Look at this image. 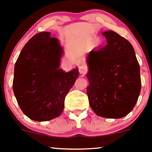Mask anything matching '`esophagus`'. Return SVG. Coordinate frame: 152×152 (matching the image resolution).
<instances>
[{
    "label": "esophagus",
    "mask_w": 152,
    "mask_h": 152,
    "mask_svg": "<svg viewBox=\"0 0 152 152\" xmlns=\"http://www.w3.org/2000/svg\"><path fill=\"white\" fill-rule=\"evenodd\" d=\"M78 69H79V72L80 73V74H83V75L85 74V73L87 72V71H88V68H87L84 65L79 66V67H78Z\"/></svg>",
    "instance_id": "34e87169"
}]
</instances>
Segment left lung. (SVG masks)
<instances>
[{"mask_svg":"<svg viewBox=\"0 0 152 152\" xmlns=\"http://www.w3.org/2000/svg\"><path fill=\"white\" fill-rule=\"evenodd\" d=\"M105 47L88 57L87 88L91 108L99 116L120 118L135 106L141 92L140 67L130 42L113 31L103 33Z\"/></svg>","mask_w":152,"mask_h":152,"instance_id":"left-lung-1","label":"left lung"}]
</instances>
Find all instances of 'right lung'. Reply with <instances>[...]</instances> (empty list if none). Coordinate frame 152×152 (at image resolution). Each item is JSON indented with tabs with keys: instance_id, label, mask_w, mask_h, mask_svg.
<instances>
[{
	"instance_id": "right-lung-1",
	"label": "right lung",
	"mask_w": 152,
	"mask_h": 152,
	"mask_svg": "<svg viewBox=\"0 0 152 152\" xmlns=\"http://www.w3.org/2000/svg\"><path fill=\"white\" fill-rule=\"evenodd\" d=\"M62 48L49 32L31 37L14 67L13 90L23 113L31 120L47 121L60 115L64 99L79 75L77 69H59Z\"/></svg>"
}]
</instances>
